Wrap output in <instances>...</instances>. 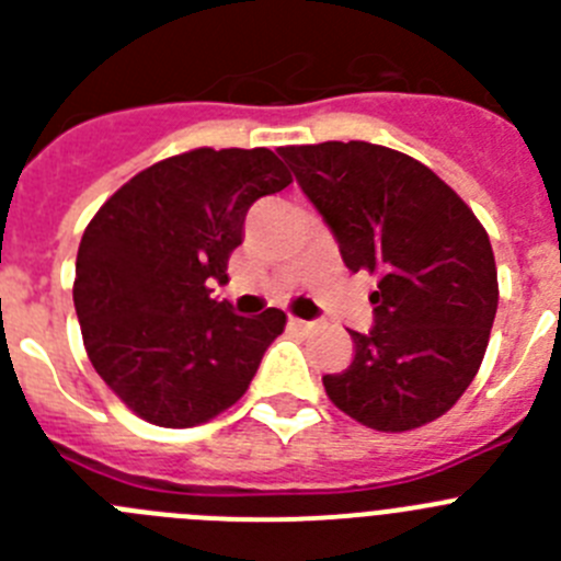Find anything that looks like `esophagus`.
I'll return each instance as SVG.
<instances>
[{
  "instance_id": "esophagus-1",
  "label": "esophagus",
  "mask_w": 561,
  "mask_h": 561,
  "mask_svg": "<svg viewBox=\"0 0 561 561\" xmlns=\"http://www.w3.org/2000/svg\"><path fill=\"white\" fill-rule=\"evenodd\" d=\"M289 325L295 331H300V334H311L317 329V320H297V317H291Z\"/></svg>"
}]
</instances>
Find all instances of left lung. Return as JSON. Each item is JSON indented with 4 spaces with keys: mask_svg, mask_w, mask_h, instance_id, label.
<instances>
[{
    "mask_svg": "<svg viewBox=\"0 0 561 561\" xmlns=\"http://www.w3.org/2000/svg\"><path fill=\"white\" fill-rule=\"evenodd\" d=\"M351 272H374V329L354 362L323 376L342 413L404 433L447 413L472 385L497 314L489 236L427 165L370 142L280 148Z\"/></svg>",
    "mask_w": 561,
    "mask_h": 561,
    "instance_id": "8db88e82",
    "label": "left lung"
}]
</instances>
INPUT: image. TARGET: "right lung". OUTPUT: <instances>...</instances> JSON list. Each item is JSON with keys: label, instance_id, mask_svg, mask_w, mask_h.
<instances>
[{"label": "right lung", "instance_id": "add662e5", "mask_svg": "<svg viewBox=\"0 0 561 561\" xmlns=\"http://www.w3.org/2000/svg\"><path fill=\"white\" fill-rule=\"evenodd\" d=\"M270 148H196L140 171L78 247L76 311L98 376L157 427H196L236 404L286 325L210 297L244 241L247 210L284 191Z\"/></svg>", "mask_w": 561, "mask_h": 561}]
</instances>
